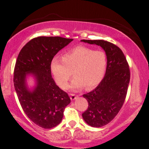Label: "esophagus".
I'll use <instances>...</instances> for the list:
<instances>
[{
    "instance_id": "34e87169",
    "label": "esophagus",
    "mask_w": 149,
    "mask_h": 149,
    "mask_svg": "<svg viewBox=\"0 0 149 149\" xmlns=\"http://www.w3.org/2000/svg\"><path fill=\"white\" fill-rule=\"evenodd\" d=\"M78 97V95H74V94H72V95H71V97H70V98H71V100L73 101V100H76V99Z\"/></svg>"
}]
</instances>
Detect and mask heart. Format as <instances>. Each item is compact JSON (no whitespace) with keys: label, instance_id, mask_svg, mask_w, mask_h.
<instances>
[{"label":"heart","instance_id":"1","mask_svg":"<svg viewBox=\"0 0 149 149\" xmlns=\"http://www.w3.org/2000/svg\"><path fill=\"white\" fill-rule=\"evenodd\" d=\"M107 69V57L102 51L77 46L61 57V60L54 58L51 61L50 71L56 83L66 89L72 73L75 77L71 88L76 91L95 87L103 79Z\"/></svg>","mask_w":149,"mask_h":149}]
</instances>
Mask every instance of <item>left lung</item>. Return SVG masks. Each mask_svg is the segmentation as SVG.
<instances>
[{"label": "left lung", "instance_id": "obj_1", "mask_svg": "<svg viewBox=\"0 0 149 149\" xmlns=\"http://www.w3.org/2000/svg\"><path fill=\"white\" fill-rule=\"evenodd\" d=\"M101 46L107 54L105 76L95 90L83 96L88 108L82 114L89 125L101 127L111 122L123 105L130 79L129 65L123 52L118 46L103 40H81Z\"/></svg>", "mask_w": 149, "mask_h": 149}]
</instances>
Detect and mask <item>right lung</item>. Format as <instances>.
Wrapping results in <instances>:
<instances>
[{"label":"right lung","instance_id":"add662e5","mask_svg":"<svg viewBox=\"0 0 149 149\" xmlns=\"http://www.w3.org/2000/svg\"><path fill=\"white\" fill-rule=\"evenodd\" d=\"M73 39L40 36L22 47L14 70V86L26 115L39 127L50 129L61 123L64 111L71 100L56 85L50 71L53 57ZM32 74L36 86L29 90L26 76Z\"/></svg>","mask_w":149,"mask_h":149}]
</instances>
